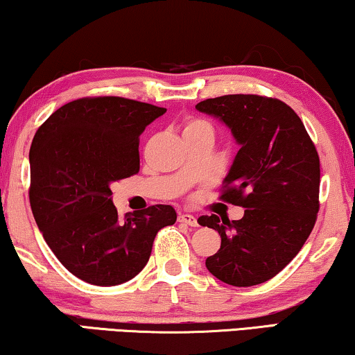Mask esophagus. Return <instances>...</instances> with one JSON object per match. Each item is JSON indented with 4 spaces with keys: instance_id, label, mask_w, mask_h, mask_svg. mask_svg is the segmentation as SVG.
Segmentation results:
<instances>
[{
    "instance_id": "obj_1",
    "label": "esophagus",
    "mask_w": 355,
    "mask_h": 355,
    "mask_svg": "<svg viewBox=\"0 0 355 355\" xmlns=\"http://www.w3.org/2000/svg\"><path fill=\"white\" fill-rule=\"evenodd\" d=\"M178 220H179V223H182V224L190 225V227H197V225H198L197 218H195V216H192V214H187V213L179 214Z\"/></svg>"
}]
</instances>
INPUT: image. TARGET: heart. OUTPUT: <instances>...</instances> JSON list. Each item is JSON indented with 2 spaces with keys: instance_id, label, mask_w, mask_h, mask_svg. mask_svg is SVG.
<instances>
[{
  "instance_id": "b5f03b06",
  "label": "heart",
  "mask_w": 355,
  "mask_h": 355,
  "mask_svg": "<svg viewBox=\"0 0 355 355\" xmlns=\"http://www.w3.org/2000/svg\"><path fill=\"white\" fill-rule=\"evenodd\" d=\"M198 128H205V130L213 131L211 125H209L208 121L200 120V118H192V120H189V121L186 123V128H184V131H189V130H198Z\"/></svg>"
}]
</instances>
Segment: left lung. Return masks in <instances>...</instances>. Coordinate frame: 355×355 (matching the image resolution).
<instances>
[{"label": "left lung", "mask_w": 355, "mask_h": 355, "mask_svg": "<svg viewBox=\"0 0 355 355\" xmlns=\"http://www.w3.org/2000/svg\"><path fill=\"white\" fill-rule=\"evenodd\" d=\"M240 144L223 181L220 200L245 208L243 218L202 216L218 230L220 248L207 269L224 284L253 286L275 277L300 253L320 208V160L296 112L275 97L227 94L198 102Z\"/></svg>", "instance_id": "left-lung-1"}]
</instances>
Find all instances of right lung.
<instances>
[{
    "instance_id": "right-lung-1",
    "label": "right lung",
    "mask_w": 355,
    "mask_h": 355,
    "mask_svg": "<svg viewBox=\"0 0 355 355\" xmlns=\"http://www.w3.org/2000/svg\"><path fill=\"white\" fill-rule=\"evenodd\" d=\"M166 109L118 96L81 97L54 112L30 147V207L67 270L91 285L131 280L158 230L176 223L169 205L120 220L110 186L139 173V136Z\"/></svg>"
}]
</instances>
